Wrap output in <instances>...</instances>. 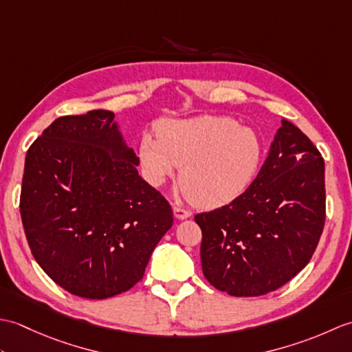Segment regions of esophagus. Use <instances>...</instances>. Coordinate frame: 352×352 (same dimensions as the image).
Segmentation results:
<instances>
[{
  "instance_id": "1",
  "label": "esophagus",
  "mask_w": 352,
  "mask_h": 352,
  "mask_svg": "<svg viewBox=\"0 0 352 352\" xmlns=\"http://www.w3.org/2000/svg\"><path fill=\"white\" fill-rule=\"evenodd\" d=\"M174 216H175L177 219L183 221V219H188V218H190V216H192V212H190V210H188V208H183L182 206H174Z\"/></svg>"
}]
</instances>
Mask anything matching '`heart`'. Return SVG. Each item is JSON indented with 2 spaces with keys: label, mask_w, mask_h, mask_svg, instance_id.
<instances>
[{
  "label": "heart",
  "mask_w": 352,
  "mask_h": 352,
  "mask_svg": "<svg viewBox=\"0 0 352 352\" xmlns=\"http://www.w3.org/2000/svg\"><path fill=\"white\" fill-rule=\"evenodd\" d=\"M157 136L140 139L139 159L146 180L162 186L182 166L186 195L208 210L233 203L250 188L263 154L258 134L226 116L163 121Z\"/></svg>",
  "instance_id": "1"
}]
</instances>
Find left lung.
Listing matches in <instances>:
<instances>
[{"mask_svg": "<svg viewBox=\"0 0 352 352\" xmlns=\"http://www.w3.org/2000/svg\"><path fill=\"white\" fill-rule=\"evenodd\" d=\"M207 281L231 296L276 290L309 263L325 223V163L286 119L256 180L241 197L199 213Z\"/></svg>", "mask_w": 352, "mask_h": 352, "instance_id": "8db88e82", "label": "left lung"}]
</instances>
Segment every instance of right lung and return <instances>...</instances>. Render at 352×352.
<instances>
[{
    "mask_svg": "<svg viewBox=\"0 0 352 352\" xmlns=\"http://www.w3.org/2000/svg\"><path fill=\"white\" fill-rule=\"evenodd\" d=\"M138 166L109 110L57 118L27 151L22 226L37 263L69 294L131 289L172 227L170 206Z\"/></svg>",
    "mask_w": 352,
    "mask_h": 352,
    "instance_id": "1",
    "label": "right lung"
}]
</instances>
